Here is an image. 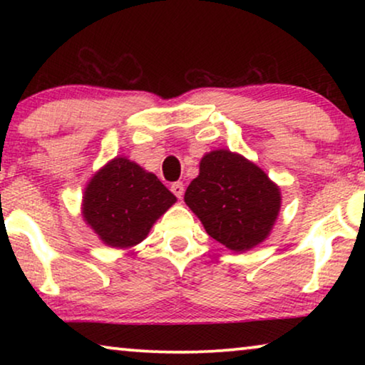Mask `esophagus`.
<instances>
[{"label":"esophagus","mask_w":365,"mask_h":365,"mask_svg":"<svg viewBox=\"0 0 365 365\" xmlns=\"http://www.w3.org/2000/svg\"><path fill=\"white\" fill-rule=\"evenodd\" d=\"M171 191H173V194H174V196H176L178 199H181L182 194H184V184L179 182V181L171 184Z\"/></svg>","instance_id":"esophagus-1"}]
</instances>
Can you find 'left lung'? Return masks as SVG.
<instances>
[{"instance_id":"8db88e82","label":"left lung","mask_w":365,"mask_h":365,"mask_svg":"<svg viewBox=\"0 0 365 365\" xmlns=\"http://www.w3.org/2000/svg\"><path fill=\"white\" fill-rule=\"evenodd\" d=\"M206 232L234 252L261 244L281 209V189L261 168L229 149L207 153L184 194Z\"/></svg>"}]
</instances>
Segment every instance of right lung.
Segmentation results:
<instances>
[{
	"instance_id": "obj_1",
	"label": "right lung",
	"mask_w": 365,
	"mask_h": 365,
	"mask_svg": "<svg viewBox=\"0 0 365 365\" xmlns=\"http://www.w3.org/2000/svg\"><path fill=\"white\" fill-rule=\"evenodd\" d=\"M176 202V196L139 164L114 158L84 189L83 217L109 247H133Z\"/></svg>"
}]
</instances>
